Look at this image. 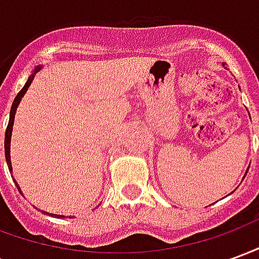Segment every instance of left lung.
Returning a JSON list of instances; mask_svg holds the SVG:
<instances>
[{
  "instance_id": "obj_1",
  "label": "left lung",
  "mask_w": 259,
  "mask_h": 259,
  "mask_svg": "<svg viewBox=\"0 0 259 259\" xmlns=\"http://www.w3.org/2000/svg\"><path fill=\"white\" fill-rule=\"evenodd\" d=\"M222 65H223V66H225V64H223V62H222ZM248 168H250V166H248ZM247 172H248V169L245 170V175H247ZM245 175H244V176H245Z\"/></svg>"
}]
</instances>
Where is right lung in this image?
Instances as JSON below:
<instances>
[{
  "label": "right lung",
  "instance_id": "obj_1",
  "mask_svg": "<svg viewBox=\"0 0 259 259\" xmlns=\"http://www.w3.org/2000/svg\"><path fill=\"white\" fill-rule=\"evenodd\" d=\"M41 68H42L41 65H38V66H36V68H34L33 73L29 76V79H27V81H26V84L23 85V89H22L19 93H18V96L15 97L14 104H12V107H11L8 127H7V130H5V159H7V163H8V168L11 172H12V163H11V136H12V129H14L15 113H16V109H18L20 101H22V97L25 96L26 91H27V89L30 87L31 81H33V79H34V76H36L37 72H38V70H40ZM14 182L16 183V180L15 179H14ZM16 187H18L19 193H22V190H20V187L18 183H16ZM37 209H38V208H37ZM41 212H44V211H41ZM44 213H48V215H51V217H55V218H65V215H55V213H50V212H44ZM69 218H72V217H69Z\"/></svg>",
  "mask_w": 259,
  "mask_h": 259
}]
</instances>
